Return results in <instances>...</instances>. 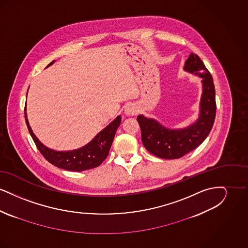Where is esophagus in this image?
Wrapping results in <instances>:
<instances>
[{
	"mask_svg": "<svg viewBox=\"0 0 248 248\" xmlns=\"http://www.w3.org/2000/svg\"><path fill=\"white\" fill-rule=\"evenodd\" d=\"M137 112V108L133 104H128L124 108V114L127 116H133Z\"/></svg>",
	"mask_w": 248,
	"mask_h": 248,
	"instance_id": "34e87169",
	"label": "esophagus"
}]
</instances>
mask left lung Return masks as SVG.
Wrapping results in <instances>:
<instances>
[{"mask_svg": "<svg viewBox=\"0 0 248 248\" xmlns=\"http://www.w3.org/2000/svg\"><path fill=\"white\" fill-rule=\"evenodd\" d=\"M184 70L202 78V94L198 120L187 128L170 130L154 119L138 116L144 147L159 158L178 159L196 149L209 135L216 118V93L210 72L200 58L193 53L186 60Z\"/></svg>", "mask_w": 248, "mask_h": 248, "instance_id": "8db88e82", "label": "left lung"}]
</instances>
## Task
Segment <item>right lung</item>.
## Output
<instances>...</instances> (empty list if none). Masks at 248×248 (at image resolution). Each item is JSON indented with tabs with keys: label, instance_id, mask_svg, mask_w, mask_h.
<instances>
[{
	"label": "right lung",
	"instance_id": "add662e5",
	"mask_svg": "<svg viewBox=\"0 0 248 248\" xmlns=\"http://www.w3.org/2000/svg\"><path fill=\"white\" fill-rule=\"evenodd\" d=\"M55 61H52L47 67L52 65ZM25 119L29 132L35 143L37 149L40 151L42 155L52 165L65 169L69 171L81 172L84 170L92 169L101 165L107 158L109 153L110 146L113 141L116 130L121 124V117L118 116L113 122H111L107 127L99 132L92 141L89 142L83 148L71 151V152H57L46 148L44 144L39 141V140L33 134L31 128L27 114L26 108Z\"/></svg>",
	"mask_w": 248,
	"mask_h": 248
}]
</instances>
